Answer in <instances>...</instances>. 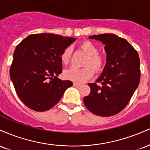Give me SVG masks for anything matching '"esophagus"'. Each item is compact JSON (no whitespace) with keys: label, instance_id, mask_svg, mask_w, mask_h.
I'll return each instance as SVG.
<instances>
[{"label":"esophagus","instance_id":"34e87169","mask_svg":"<svg viewBox=\"0 0 150 150\" xmlns=\"http://www.w3.org/2000/svg\"><path fill=\"white\" fill-rule=\"evenodd\" d=\"M73 86L74 87H80L81 86V84H79V83H76V82H73Z\"/></svg>","mask_w":150,"mask_h":150}]
</instances>
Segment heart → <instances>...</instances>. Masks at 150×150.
Instances as JSON below:
<instances>
[{"instance_id":"b5f03b06","label":"heart","mask_w":150,"mask_h":150,"mask_svg":"<svg viewBox=\"0 0 150 150\" xmlns=\"http://www.w3.org/2000/svg\"><path fill=\"white\" fill-rule=\"evenodd\" d=\"M80 47L87 55L85 62L86 66L82 68L72 67L65 70L63 73V76L65 79L77 83H82L92 77L94 74L93 67L96 71L99 72L104 66V58L98 53V48L93 43L85 41L80 44ZM71 49L70 47L65 48L61 54V60L63 64L67 65L69 63Z\"/></svg>"}]
</instances>
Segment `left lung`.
<instances>
[{"label":"left lung","mask_w":150,"mask_h":150,"mask_svg":"<svg viewBox=\"0 0 150 150\" xmlns=\"http://www.w3.org/2000/svg\"><path fill=\"white\" fill-rule=\"evenodd\" d=\"M104 44L106 63L96 82L89 83V94L83 99L89 111L102 117L116 115L124 108L140 80V58L123 38L113 34L89 37ZM97 82L101 84L97 85Z\"/></svg>","instance_id":"left-lung-1"}]
</instances>
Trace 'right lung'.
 Instances as JSON below:
<instances>
[{
	"label": "right lung",
	"instance_id": "add662e5",
	"mask_svg": "<svg viewBox=\"0 0 150 150\" xmlns=\"http://www.w3.org/2000/svg\"><path fill=\"white\" fill-rule=\"evenodd\" d=\"M54 34L29 35L17 46L10 69V79L23 104L36 111L52 108L73 85L58 78L62 73L61 54L75 42Z\"/></svg>",
	"mask_w": 150,
	"mask_h": 150
}]
</instances>
